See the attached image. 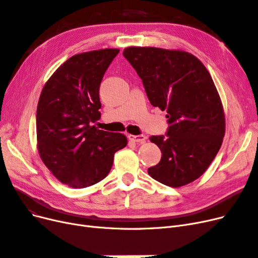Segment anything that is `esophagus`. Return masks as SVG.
I'll return each instance as SVG.
<instances>
[{"instance_id": "1", "label": "esophagus", "mask_w": 258, "mask_h": 258, "mask_svg": "<svg viewBox=\"0 0 258 258\" xmlns=\"http://www.w3.org/2000/svg\"><path fill=\"white\" fill-rule=\"evenodd\" d=\"M128 139L131 141H134L136 144H144L147 140L146 135H128Z\"/></svg>"}]
</instances>
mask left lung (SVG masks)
<instances>
[{
	"mask_svg": "<svg viewBox=\"0 0 258 258\" xmlns=\"http://www.w3.org/2000/svg\"><path fill=\"white\" fill-rule=\"evenodd\" d=\"M124 57L143 80L151 105L166 110L167 137L150 140L162 151L148 173L171 187L186 185L208 169L225 135V114L210 73L183 50L127 47Z\"/></svg>",
	"mask_w": 258,
	"mask_h": 258,
	"instance_id": "obj_1",
	"label": "left lung"
}]
</instances>
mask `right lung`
<instances>
[{
  "label": "right lung",
  "mask_w": 258,
  "mask_h": 258,
  "mask_svg": "<svg viewBox=\"0 0 258 258\" xmlns=\"http://www.w3.org/2000/svg\"><path fill=\"white\" fill-rule=\"evenodd\" d=\"M119 49L71 56L47 80L36 111L37 150L46 167L75 188L93 185L109 173L114 153L127 145L120 133L98 130L99 86Z\"/></svg>",
  "instance_id": "1"
}]
</instances>
